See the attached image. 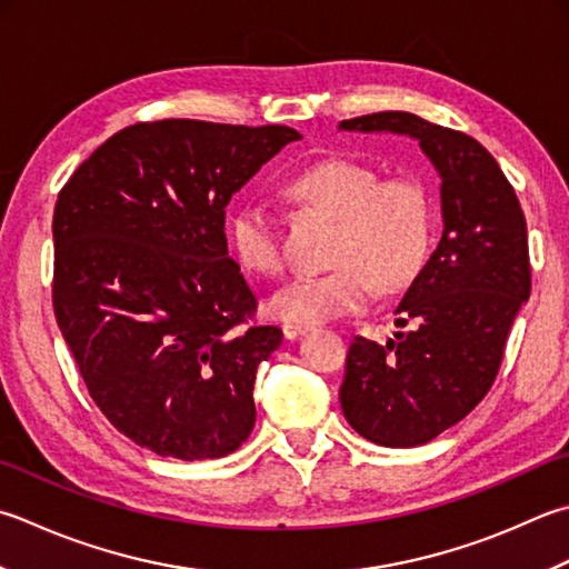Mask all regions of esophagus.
Instances as JSON below:
<instances>
[{"label": "esophagus", "mask_w": 569, "mask_h": 569, "mask_svg": "<svg viewBox=\"0 0 569 569\" xmlns=\"http://www.w3.org/2000/svg\"><path fill=\"white\" fill-rule=\"evenodd\" d=\"M306 332H308V328L293 326V322H286V326H283V338L286 340H298L300 336H306Z\"/></svg>", "instance_id": "34e87169"}]
</instances>
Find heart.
Instances as JSON below:
<instances>
[{"mask_svg":"<svg viewBox=\"0 0 569 569\" xmlns=\"http://www.w3.org/2000/svg\"><path fill=\"white\" fill-rule=\"evenodd\" d=\"M372 167L348 158H328L306 167L286 192L320 214L336 219L328 261L320 276H300L269 300V313L293 326H320L360 313L372 303L377 286L385 293L407 288L431 249L433 214L429 194L411 177L377 183ZM231 247L243 269L261 276L283 271L281 231L259 204L233 211Z\"/></svg>","mask_w":569,"mask_h":569,"instance_id":"obj_1","label":"heart"}]
</instances>
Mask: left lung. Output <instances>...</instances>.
I'll return each mask as SVG.
<instances>
[{
	"instance_id": "8db88e82",
	"label": "left lung",
	"mask_w": 569,
	"mask_h": 569,
	"mask_svg": "<svg viewBox=\"0 0 569 569\" xmlns=\"http://www.w3.org/2000/svg\"><path fill=\"white\" fill-rule=\"evenodd\" d=\"M348 132L419 142L441 180V239L395 308L387 345L350 342L340 407L380 447L409 449L461 421L491 389L530 296L528 229L513 187L481 142L402 110L342 120Z\"/></svg>"
}]
</instances>
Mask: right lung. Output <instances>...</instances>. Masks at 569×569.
<instances>
[{
  "label": "right lung",
  "mask_w": 569,
  "mask_h": 569,
  "mask_svg": "<svg viewBox=\"0 0 569 569\" xmlns=\"http://www.w3.org/2000/svg\"><path fill=\"white\" fill-rule=\"evenodd\" d=\"M300 132L158 120L116 132L53 209V310L93 402L138 447L221 459L249 439L256 370L283 340L251 328L227 204Z\"/></svg>",
  "instance_id": "add662e5"
}]
</instances>
